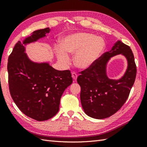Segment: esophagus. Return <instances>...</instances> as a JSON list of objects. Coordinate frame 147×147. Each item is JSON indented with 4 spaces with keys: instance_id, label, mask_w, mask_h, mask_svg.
Masks as SVG:
<instances>
[{
    "instance_id": "obj_1",
    "label": "esophagus",
    "mask_w": 147,
    "mask_h": 147,
    "mask_svg": "<svg viewBox=\"0 0 147 147\" xmlns=\"http://www.w3.org/2000/svg\"><path fill=\"white\" fill-rule=\"evenodd\" d=\"M72 77L73 78V82H76V80L78 78V74L76 73H72Z\"/></svg>"
}]
</instances>
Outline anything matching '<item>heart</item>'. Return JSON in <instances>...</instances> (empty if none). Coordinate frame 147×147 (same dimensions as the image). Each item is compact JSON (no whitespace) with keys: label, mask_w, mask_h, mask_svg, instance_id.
Wrapping results in <instances>:
<instances>
[{"label":"heart","mask_w":147,"mask_h":147,"mask_svg":"<svg viewBox=\"0 0 147 147\" xmlns=\"http://www.w3.org/2000/svg\"><path fill=\"white\" fill-rule=\"evenodd\" d=\"M104 39L94 34L80 32L65 36L61 45H57L55 51L58 61L62 66L67 67L71 63L68 54H74V63L78 68L85 69L92 65L105 51Z\"/></svg>","instance_id":"heart-1"}]
</instances>
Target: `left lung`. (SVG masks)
Wrapping results in <instances>:
<instances>
[{
	"instance_id": "obj_1",
	"label": "left lung",
	"mask_w": 147,
	"mask_h": 147,
	"mask_svg": "<svg viewBox=\"0 0 147 147\" xmlns=\"http://www.w3.org/2000/svg\"><path fill=\"white\" fill-rule=\"evenodd\" d=\"M119 54L126 57L127 69L120 79H110L107 75V64L111 57ZM136 75V66L131 49L118 40L110 51L104 53L78 77L81 102L85 114L97 119L114 114L128 98Z\"/></svg>"
}]
</instances>
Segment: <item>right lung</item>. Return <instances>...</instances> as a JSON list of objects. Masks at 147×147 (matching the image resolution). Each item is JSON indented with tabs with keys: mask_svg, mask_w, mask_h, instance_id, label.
<instances>
[{
	"mask_svg": "<svg viewBox=\"0 0 147 147\" xmlns=\"http://www.w3.org/2000/svg\"><path fill=\"white\" fill-rule=\"evenodd\" d=\"M49 28L33 32L18 41L8 59L9 87L12 98L24 114L43 121L59 110L62 93L72 84L69 70L58 71L49 62H35L25 53V46L46 36Z\"/></svg>",
	"mask_w": 147,
	"mask_h": 147,
	"instance_id": "right-lung-1",
	"label": "right lung"
}]
</instances>
